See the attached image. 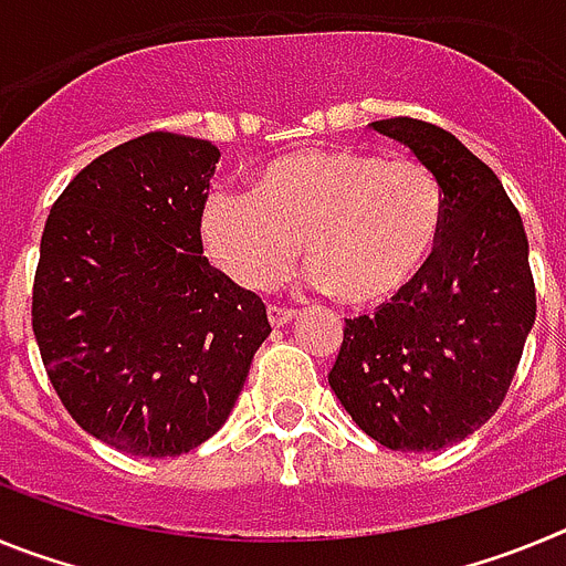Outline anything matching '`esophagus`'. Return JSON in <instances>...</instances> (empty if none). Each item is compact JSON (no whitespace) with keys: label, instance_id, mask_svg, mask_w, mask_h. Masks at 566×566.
<instances>
[{"label":"esophagus","instance_id":"obj_1","mask_svg":"<svg viewBox=\"0 0 566 566\" xmlns=\"http://www.w3.org/2000/svg\"><path fill=\"white\" fill-rule=\"evenodd\" d=\"M294 317V308H286V306H269V323H272L274 328L286 326L289 319Z\"/></svg>","mask_w":566,"mask_h":566}]
</instances>
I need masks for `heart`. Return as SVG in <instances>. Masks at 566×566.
Wrapping results in <instances>:
<instances>
[{"label":"heart","mask_w":566,"mask_h":566,"mask_svg":"<svg viewBox=\"0 0 566 566\" xmlns=\"http://www.w3.org/2000/svg\"><path fill=\"white\" fill-rule=\"evenodd\" d=\"M444 209L442 181L417 158L300 149L269 164L254 195H209L201 232L209 258L240 286L283 283L303 243L317 286L352 306H379L428 269Z\"/></svg>","instance_id":"obj_1"}]
</instances>
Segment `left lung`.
I'll use <instances>...</instances> for the list:
<instances>
[{
  "mask_svg": "<svg viewBox=\"0 0 566 566\" xmlns=\"http://www.w3.org/2000/svg\"><path fill=\"white\" fill-rule=\"evenodd\" d=\"M411 147L444 189V229L422 274L374 314L348 317L328 385L391 451H439L504 402L536 323L518 209L457 135L411 115L371 124Z\"/></svg>",
  "mask_w": 566,
  "mask_h": 566,
  "instance_id": "left-lung-1",
  "label": "left lung"
}]
</instances>
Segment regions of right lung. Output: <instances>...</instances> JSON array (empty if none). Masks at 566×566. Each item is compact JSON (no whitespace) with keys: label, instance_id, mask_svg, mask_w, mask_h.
I'll return each instance as SVG.
<instances>
[{"label":"right lung","instance_id":"right-lung-1","mask_svg":"<svg viewBox=\"0 0 566 566\" xmlns=\"http://www.w3.org/2000/svg\"><path fill=\"white\" fill-rule=\"evenodd\" d=\"M218 158L203 138L155 129L98 155L50 207L33 334L70 417L115 451L207 442L272 332L263 300L203 258Z\"/></svg>","mask_w":566,"mask_h":566}]
</instances>
